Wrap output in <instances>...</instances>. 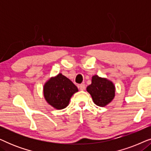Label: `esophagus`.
Segmentation results:
<instances>
[{"instance_id": "1", "label": "esophagus", "mask_w": 151, "mask_h": 151, "mask_svg": "<svg viewBox=\"0 0 151 151\" xmlns=\"http://www.w3.org/2000/svg\"><path fill=\"white\" fill-rule=\"evenodd\" d=\"M79 88L81 91H84L85 89V84H81L79 85Z\"/></svg>"}]
</instances>
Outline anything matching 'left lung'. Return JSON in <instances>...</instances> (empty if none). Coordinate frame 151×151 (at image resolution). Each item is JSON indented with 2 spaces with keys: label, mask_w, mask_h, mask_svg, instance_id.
<instances>
[{
  "label": "left lung",
  "mask_w": 151,
  "mask_h": 151,
  "mask_svg": "<svg viewBox=\"0 0 151 151\" xmlns=\"http://www.w3.org/2000/svg\"><path fill=\"white\" fill-rule=\"evenodd\" d=\"M86 91L97 106L104 107L114 98L115 86L111 80L95 75L92 77L91 84L86 87Z\"/></svg>",
  "instance_id": "left-lung-1"
}]
</instances>
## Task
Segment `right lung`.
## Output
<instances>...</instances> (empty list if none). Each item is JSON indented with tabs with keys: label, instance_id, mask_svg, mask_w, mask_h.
Returning <instances> with one entry per match:
<instances>
[{
	"label": "right lung",
	"instance_id": "add662e5",
	"mask_svg": "<svg viewBox=\"0 0 151 151\" xmlns=\"http://www.w3.org/2000/svg\"><path fill=\"white\" fill-rule=\"evenodd\" d=\"M78 91L77 86L62 73L51 77L45 82L43 87L45 100L58 110L66 108L72 96Z\"/></svg>",
	"mask_w": 151,
	"mask_h": 151
}]
</instances>
